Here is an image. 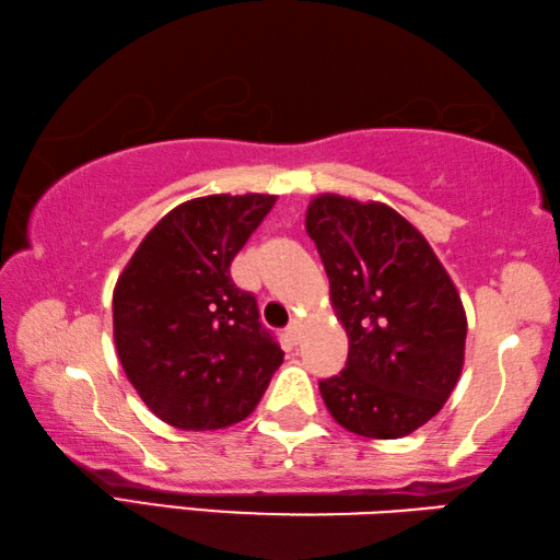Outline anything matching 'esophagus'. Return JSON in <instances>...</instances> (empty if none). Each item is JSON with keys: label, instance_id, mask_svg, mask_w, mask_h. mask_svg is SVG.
Wrapping results in <instances>:
<instances>
[{"label": "esophagus", "instance_id": "esophagus-1", "mask_svg": "<svg viewBox=\"0 0 560 560\" xmlns=\"http://www.w3.org/2000/svg\"><path fill=\"white\" fill-rule=\"evenodd\" d=\"M300 335H302V325H300V322H298V319H295V322H290L288 329H285V337L292 341V345H298Z\"/></svg>", "mask_w": 560, "mask_h": 560}]
</instances>
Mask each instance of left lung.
I'll return each mask as SVG.
<instances>
[{
    "label": "left lung",
    "mask_w": 560,
    "mask_h": 560,
    "mask_svg": "<svg viewBox=\"0 0 560 560\" xmlns=\"http://www.w3.org/2000/svg\"><path fill=\"white\" fill-rule=\"evenodd\" d=\"M305 229L349 337L347 366L319 381L325 406L349 433L406 438L440 413L465 364L455 282L423 233L386 203L319 194Z\"/></svg>",
    "instance_id": "left-lung-1"
}]
</instances>
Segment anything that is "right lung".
<instances>
[{"label": "right lung", "mask_w": 560, "mask_h": 560, "mask_svg": "<svg viewBox=\"0 0 560 560\" xmlns=\"http://www.w3.org/2000/svg\"><path fill=\"white\" fill-rule=\"evenodd\" d=\"M278 196L184 201L144 235L113 292V335L127 378L152 413L182 430L248 418L282 364L258 302L231 262Z\"/></svg>", "instance_id": "right-lung-1"}]
</instances>
